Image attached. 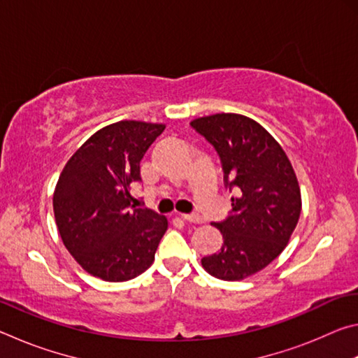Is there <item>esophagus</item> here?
I'll return each mask as SVG.
<instances>
[{
    "label": "esophagus",
    "mask_w": 358,
    "mask_h": 358,
    "mask_svg": "<svg viewBox=\"0 0 358 358\" xmlns=\"http://www.w3.org/2000/svg\"><path fill=\"white\" fill-rule=\"evenodd\" d=\"M181 217H183V220L187 221V222H194V224H201L202 222V217L196 215V213H183V215H181Z\"/></svg>",
    "instance_id": "obj_1"
}]
</instances>
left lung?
Wrapping results in <instances>:
<instances>
[{"instance_id": "obj_1", "label": "left lung", "mask_w": 358, "mask_h": 358, "mask_svg": "<svg viewBox=\"0 0 358 358\" xmlns=\"http://www.w3.org/2000/svg\"><path fill=\"white\" fill-rule=\"evenodd\" d=\"M221 159L224 185L235 191L232 211L215 222L224 245L202 259L220 280L240 281L275 260L289 243L301 211L300 187L289 157L256 121L216 113L191 121Z\"/></svg>"}]
</instances>
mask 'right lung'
I'll list each match as a JSON object with an SVG mask.
<instances>
[{"label": "right lung", "instance_id": "obj_1", "mask_svg": "<svg viewBox=\"0 0 358 358\" xmlns=\"http://www.w3.org/2000/svg\"><path fill=\"white\" fill-rule=\"evenodd\" d=\"M164 124L126 120L88 138L64 166L53 194L58 232L83 270L128 281L153 264L167 217L137 208L131 187L141 161Z\"/></svg>", "mask_w": 358, "mask_h": 358}]
</instances>
